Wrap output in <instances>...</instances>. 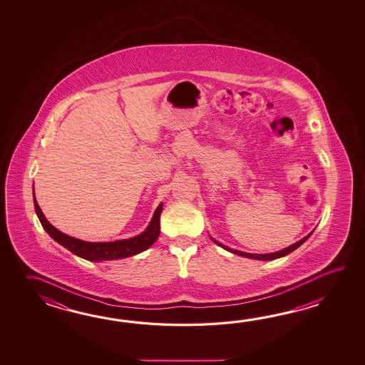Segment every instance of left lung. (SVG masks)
<instances>
[{"instance_id": "1", "label": "left lung", "mask_w": 365, "mask_h": 365, "mask_svg": "<svg viewBox=\"0 0 365 365\" xmlns=\"http://www.w3.org/2000/svg\"><path fill=\"white\" fill-rule=\"evenodd\" d=\"M312 232L308 235V236H305L304 239H302L300 241H297L295 244H292V245H289L287 248L282 249L279 252H275V253H269V255H253V253H245V252H240V250H236V249L228 248V247H225L223 244H220V242H217V240H214L212 237V241L217 244L219 247H222V248L225 249V250H228V252H231V253H235V255H237V256L241 257H247V258H252V259H261V261H270V259H277V258H280V257L287 256L289 255L291 252H294L295 249L299 248L302 244H304L305 241L308 240V237H309Z\"/></svg>"}]
</instances>
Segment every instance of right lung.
Instances as JSON below:
<instances>
[{"label": "right lung", "instance_id": "add662e5", "mask_svg": "<svg viewBox=\"0 0 365 365\" xmlns=\"http://www.w3.org/2000/svg\"><path fill=\"white\" fill-rule=\"evenodd\" d=\"M34 205H35V211L39 217L40 223L47 231L48 235L58 244H61L63 248L68 249L76 256L85 258L87 261H110V259L135 256L140 252L150 248L160 235V214L163 209V203H160L156 207L153 219L148 225V228L145 230V232L132 239L110 241V242H88V241L79 240L76 237H71L69 235H65L51 225L47 217H44L35 198V192H34Z\"/></svg>", "mask_w": 365, "mask_h": 365}]
</instances>
